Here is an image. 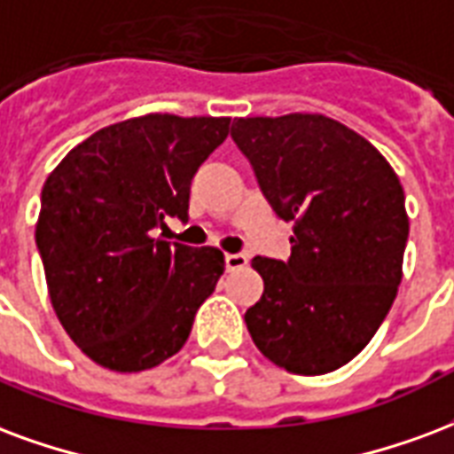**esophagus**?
Wrapping results in <instances>:
<instances>
[{"instance_id":"1","label":"esophagus","mask_w":454,"mask_h":454,"mask_svg":"<svg viewBox=\"0 0 454 454\" xmlns=\"http://www.w3.org/2000/svg\"><path fill=\"white\" fill-rule=\"evenodd\" d=\"M245 264H247V257H245V254H226V270L228 271L243 270Z\"/></svg>"}]
</instances>
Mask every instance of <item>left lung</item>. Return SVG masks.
I'll return each instance as SVG.
<instances>
[{
    "label": "left lung",
    "instance_id": "1",
    "mask_svg": "<svg viewBox=\"0 0 454 454\" xmlns=\"http://www.w3.org/2000/svg\"><path fill=\"white\" fill-rule=\"evenodd\" d=\"M231 137L271 209L294 221L286 262L253 260L264 281L245 312L254 347L295 375L337 371L395 303L409 238L402 183L380 151L332 117H238Z\"/></svg>",
    "mask_w": 454,
    "mask_h": 454
}]
</instances>
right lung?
I'll use <instances>...</instances> for the list:
<instances>
[{"instance_id":"add662e5","label":"right lung","mask_w":454,"mask_h":454,"mask_svg":"<svg viewBox=\"0 0 454 454\" xmlns=\"http://www.w3.org/2000/svg\"><path fill=\"white\" fill-rule=\"evenodd\" d=\"M231 117H132L74 146L40 194L35 223L57 317L90 361L149 371L176 356L226 262L216 247L153 236L187 218L190 183Z\"/></svg>"}]
</instances>
